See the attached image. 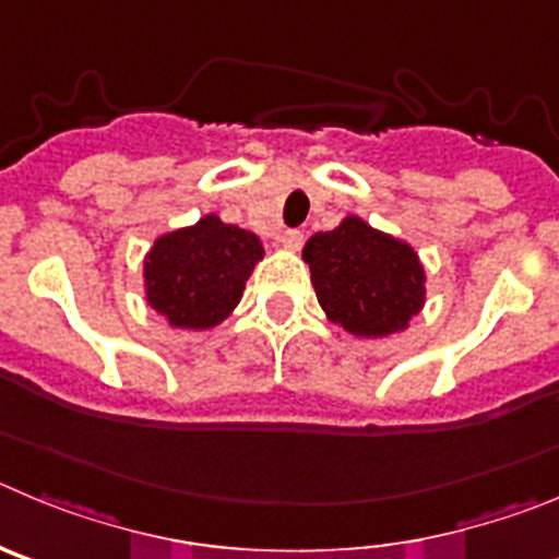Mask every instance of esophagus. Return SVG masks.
<instances>
[{
	"mask_svg": "<svg viewBox=\"0 0 559 559\" xmlns=\"http://www.w3.org/2000/svg\"><path fill=\"white\" fill-rule=\"evenodd\" d=\"M281 245H284L286 250H300V245H304V230L298 228H289L281 234Z\"/></svg>",
	"mask_w": 559,
	"mask_h": 559,
	"instance_id": "34e87169",
	"label": "esophagus"
}]
</instances>
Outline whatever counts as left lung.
Instances as JSON below:
<instances>
[{"label":"left lung","mask_w":559,"mask_h":559,"mask_svg":"<svg viewBox=\"0 0 559 559\" xmlns=\"http://www.w3.org/2000/svg\"><path fill=\"white\" fill-rule=\"evenodd\" d=\"M304 259L331 323L356 336L395 334L424 306V267L415 250L359 217L311 236Z\"/></svg>","instance_id":"8db88e82"}]
</instances>
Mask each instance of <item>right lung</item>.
Masks as SVG:
<instances>
[{
    "mask_svg": "<svg viewBox=\"0 0 559 559\" xmlns=\"http://www.w3.org/2000/svg\"><path fill=\"white\" fill-rule=\"evenodd\" d=\"M261 255L264 248L250 230L214 214L160 236L144 264L150 306L175 329H211L239 304Z\"/></svg>",
    "mask_w": 559,
    "mask_h": 559,
    "instance_id": "1",
    "label": "right lung"
}]
</instances>
